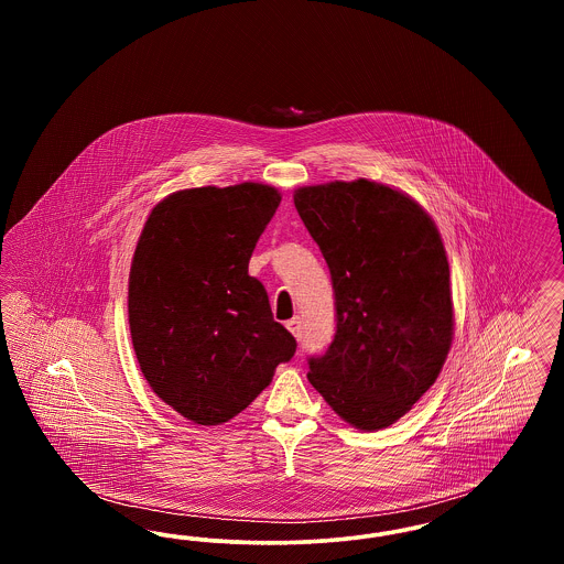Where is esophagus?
Here are the masks:
<instances>
[{"mask_svg": "<svg viewBox=\"0 0 564 564\" xmlns=\"http://www.w3.org/2000/svg\"><path fill=\"white\" fill-rule=\"evenodd\" d=\"M288 325V329L294 334L295 338L300 340L302 338V322L295 317V319H292V322L285 323Z\"/></svg>", "mask_w": 564, "mask_h": 564, "instance_id": "1", "label": "esophagus"}]
</instances>
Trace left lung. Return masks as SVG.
I'll use <instances>...</instances> for the list:
<instances>
[{
  "instance_id": "1",
  "label": "left lung",
  "mask_w": 564,
  "mask_h": 564,
  "mask_svg": "<svg viewBox=\"0 0 564 564\" xmlns=\"http://www.w3.org/2000/svg\"><path fill=\"white\" fill-rule=\"evenodd\" d=\"M294 205L336 300L334 340L308 359V380L352 427H389L425 395L453 345L442 237L416 200L370 180L304 186Z\"/></svg>"
}]
</instances>
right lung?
Here are the masks:
<instances>
[{"label":"right lung","mask_w":564,"mask_h":564,"mask_svg":"<svg viewBox=\"0 0 564 564\" xmlns=\"http://www.w3.org/2000/svg\"><path fill=\"white\" fill-rule=\"evenodd\" d=\"M281 203L245 182L162 198L134 247L129 325L152 391L196 425L237 416L294 357L249 258Z\"/></svg>","instance_id":"obj_1"}]
</instances>
